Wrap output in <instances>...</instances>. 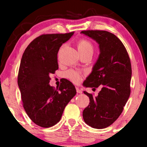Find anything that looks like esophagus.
I'll return each instance as SVG.
<instances>
[{
	"label": "esophagus",
	"mask_w": 147,
	"mask_h": 147,
	"mask_svg": "<svg viewBox=\"0 0 147 147\" xmlns=\"http://www.w3.org/2000/svg\"><path fill=\"white\" fill-rule=\"evenodd\" d=\"M76 90H77V93H82V89H81L79 87H76Z\"/></svg>",
	"instance_id": "esophagus-1"
}]
</instances>
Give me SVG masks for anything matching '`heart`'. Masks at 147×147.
Here are the masks:
<instances>
[{
    "label": "heart",
    "mask_w": 147,
    "mask_h": 147,
    "mask_svg": "<svg viewBox=\"0 0 147 147\" xmlns=\"http://www.w3.org/2000/svg\"><path fill=\"white\" fill-rule=\"evenodd\" d=\"M78 50L79 52L93 51V46L90 41L87 39H81L78 42ZM65 77L74 82H78L80 80V75L74 70H69L65 73Z\"/></svg>",
    "instance_id": "1"
}]
</instances>
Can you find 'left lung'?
Masks as SVG:
<instances>
[{"mask_svg": "<svg viewBox=\"0 0 147 147\" xmlns=\"http://www.w3.org/2000/svg\"><path fill=\"white\" fill-rule=\"evenodd\" d=\"M81 34L95 41L99 48L98 59L83 86L102 87L96 97L84 91L90 103L83 111V118L91 127L104 129L119 117L129 99L131 61L124 45L113 34L103 30H86Z\"/></svg>", "mask_w": 147, "mask_h": 147, "instance_id": "left-lung-1", "label": "left lung"}]
</instances>
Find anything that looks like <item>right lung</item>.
I'll return each mask as SVG.
<instances>
[{
  "label": "right lung",
  "mask_w": 147,
  "mask_h": 147,
  "mask_svg": "<svg viewBox=\"0 0 147 147\" xmlns=\"http://www.w3.org/2000/svg\"><path fill=\"white\" fill-rule=\"evenodd\" d=\"M74 32L43 34L34 39L22 56L18 85L23 108L34 123L48 128L60 121L64 109L76 95L75 86L64 79L55 90L50 74L58 70L57 54Z\"/></svg>",
  "instance_id": "add662e5"
}]
</instances>
